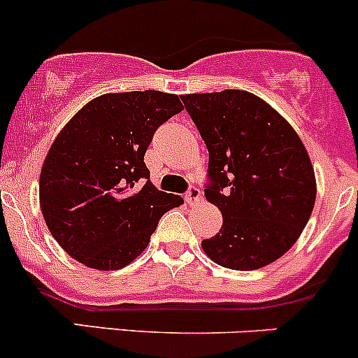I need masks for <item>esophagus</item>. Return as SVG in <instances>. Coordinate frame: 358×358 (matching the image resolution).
I'll list each match as a JSON object with an SVG mask.
<instances>
[{
    "instance_id": "34e87169",
    "label": "esophagus",
    "mask_w": 358,
    "mask_h": 358,
    "mask_svg": "<svg viewBox=\"0 0 358 358\" xmlns=\"http://www.w3.org/2000/svg\"><path fill=\"white\" fill-rule=\"evenodd\" d=\"M199 199H201V190L197 189L196 185H190L185 194L187 204H196V202H199Z\"/></svg>"
}]
</instances>
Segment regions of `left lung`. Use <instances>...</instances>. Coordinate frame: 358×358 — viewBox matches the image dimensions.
I'll use <instances>...</instances> for the list:
<instances>
[{"label":"left lung","instance_id":"obj_1","mask_svg":"<svg viewBox=\"0 0 358 358\" xmlns=\"http://www.w3.org/2000/svg\"><path fill=\"white\" fill-rule=\"evenodd\" d=\"M209 152L204 196L223 225L202 241L232 270H256L289 251L315 204V175L289 122L252 93L225 90L180 96Z\"/></svg>","mask_w":358,"mask_h":358}]
</instances>
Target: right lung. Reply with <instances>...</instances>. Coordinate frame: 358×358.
Segmentation results:
<instances>
[{
	"label": "right lung",
	"instance_id": "obj_1",
	"mask_svg": "<svg viewBox=\"0 0 358 358\" xmlns=\"http://www.w3.org/2000/svg\"><path fill=\"white\" fill-rule=\"evenodd\" d=\"M182 109L178 96L156 90L107 93L59 133L39 176V202L69 256L90 268H122L147 248L161 216L183 204L150 183L143 162L156 129Z\"/></svg>",
	"mask_w": 358,
	"mask_h": 358
}]
</instances>
